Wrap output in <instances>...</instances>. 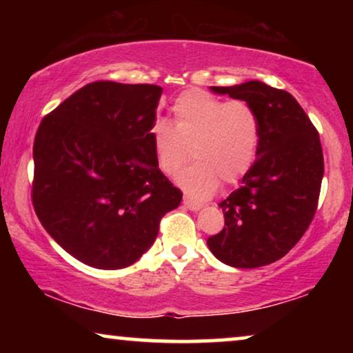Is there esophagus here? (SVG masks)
I'll return each instance as SVG.
<instances>
[{"label": "esophagus", "mask_w": 353, "mask_h": 353, "mask_svg": "<svg viewBox=\"0 0 353 353\" xmlns=\"http://www.w3.org/2000/svg\"><path fill=\"white\" fill-rule=\"evenodd\" d=\"M183 204H185L188 209L190 210H192V212H197V210H201L202 205L201 202H196V201H192V199H190V197H185V199H183Z\"/></svg>", "instance_id": "1"}]
</instances>
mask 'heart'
<instances>
[{
  "label": "heart",
  "instance_id": "1",
  "mask_svg": "<svg viewBox=\"0 0 353 353\" xmlns=\"http://www.w3.org/2000/svg\"><path fill=\"white\" fill-rule=\"evenodd\" d=\"M172 114L173 125H154V157L159 168L173 176L190 159L192 148L197 162L176 178L188 196L205 199L219 190L220 180L233 185L254 165L260 120L249 103L223 101L202 90H190L175 99Z\"/></svg>",
  "mask_w": 353,
  "mask_h": 353
}]
</instances>
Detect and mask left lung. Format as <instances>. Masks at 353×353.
<instances>
[{
	"label": "left lung",
	"mask_w": 353,
	"mask_h": 353,
	"mask_svg": "<svg viewBox=\"0 0 353 353\" xmlns=\"http://www.w3.org/2000/svg\"><path fill=\"white\" fill-rule=\"evenodd\" d=\"M210 91L252 105L260 143L241 186L220 202L225 228L207 245L230 267H263L284 257L313 220L325 172L320 137L288 91L259 80Z\"/></svg>",
	"instance_id": "obj_1"
}]
</instances>
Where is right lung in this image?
Masks as SVG:
<instances>
[{"label": "right lung", "mask_w": 353, "mask_h": 353, "mask_svg": "<svg viewBox=\"0 0 353 353\" xmlns=\"http://www.w3.org/2000/svg\"><path fill=\"white\" fill-rule=\"evenodd\" d=\"M162 88L94 81L41 120L32 199L41 225L90 267L119 270L154 244L181 191L159 170L151 130Z\"/></svg>", "instance_id": "add662e5"}]
</instances>
